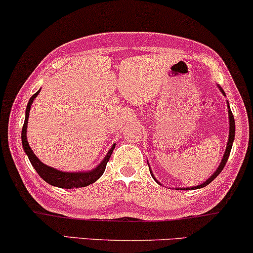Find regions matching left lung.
<instances>
[{
  "label": "left lung",
  "mask_w": 253,
  "mask_h": 253,
  "mask_svg": "<svg viewBox=\"0 0 253 253\" xmlns=\"http://www.w3.org/2000/svg\"><path fill=\"white\" fill-rule=\"evenodd\" d=\"M219 89H221V91L223 94H224V91L222 90V88L219 87ZM229 122H230V130H229V139H228V144H227V149H225V152H224V156H223V159H222V162H221V164H219V166H218V169H217V170H216V172L214 173V174H212L211 178H209L208 180H207L206 182H203L202 185H200V186H195V187H192V188H186V189H188V191H191V189H198V188H202V187H206L207 185H209V183H211L212 180H214L216 176H217L219 173L222 172V169H224V166H225V164H227V162H228V158H229V155H230V151H231V147H232V142H234V138H235V119H234V115H232V113H231V110H230V108H229ZM150 172H151V169H150ZM152 175V178L155 179V176H153V174H151ZM156 180V179H155ZM157 181V180H156ZM158 182V181H157ZM159 183V182H158Z\"/></svg>",
  "instance_id": "8db88e82"
}]
</instances>
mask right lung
Returning <instances> with one entry per match:
<instances>
[{"instance_id":"right-lung-1","label":"right lung","mask_w":253,"mask_h":253,"mask_svg":"<svg viewBox=\"0 0 253 253\" xmlns=\"http://www.w3.org/2000/svg\"><path fill=\"white\" fill-rule=\"evenodd\" d=\"M38 90L37 93L34 94L29 101L28 106H26V111H25V121L24 124H23L22 129V144L23 149H24L25 153L29 157V160L34 166V169L37 170L39 176L42 180H45L47 183H50L52 186L60 187V188H78V187H86L89 186L90 183L96 181V180L100 178L101 175L103 174L104 169H106L107 163L109 160L111 153H113V150L115 149V145L111 146V149L108 152V155L104 157L102 163L98 165L96 169L90 170V172H80V173H68V172H61V170H58L53 169V167H48L45 164H42L41 160H39L37 157L35 156V153L32 152L31 147L29 146L28 139H26V124H28V119H29V113H30L31 104L34 102L35 97L39 94Z\"/></svg>"}]
</instances>
